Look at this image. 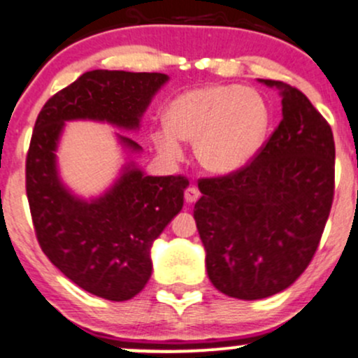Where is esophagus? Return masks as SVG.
<instances>
[{
    "label": "esophagus",
    "instance_id": "obj_1",
    "mask_svg": "<svg viewBox=\"0 0 358 358\" xmlns=\"http://www.w3.org/2000/svg\"><path fill=\"white\" fill-rule=\"evenodd\" d=\"M199 190H197V187H188L187 190H185V200H187V203H194L195 200L199 199Z\"/></svg>",
    "mask_w": 358,
    "mask_h": 358
}]
</instances>
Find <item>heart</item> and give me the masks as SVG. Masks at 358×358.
Segmentation results:
<instances>
[{
  "label": "heart",
  "mask_w": 358,
  "mask_h": 358,
  "mask_svg": "<svg viewBox=\"0 0 358 358\" xmlns=\"http://www.w3.org/2000/svg\"><path fill=\"white\" fill-rule=\"evenodd\" d=\"M166 122L151 131L152 144L164 158H182L183 139L195 143V156L206 170L231 175L260 152L272 113L257 90L212 83L176 96L166 110Z\"/></svg>",
  "instance_id": "obj_1"
}]
</instances>
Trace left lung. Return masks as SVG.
I'll list each match as a JSON object with an SVG mask.
<instances>
[{
    "label": "left lung",
    "mask_w": 358,
    "mask_h": 358,
    "mask_svg": "<svg viewBox=\"0 0 358 358\" xmlns=\"http://www.w3.org/2000/svg\"><path fill=\"white\" fill-rule=\"evenodd\" d=\"M277 88L282 120L248 166L202 178L194 217L219 292L257 301L282 292L313 260L335 192V141L297 88Z\"/></svg>",
    "instance_id": "left-lung-1"
}]
</instances>
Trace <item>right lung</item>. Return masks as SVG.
I'll return each instance as SVG.
<instances>
[{
  "mask_svg": "<svg viewBox=\"0 0 358 358\" xmlns=\"http://www.w3.org/2000/svg\"><path fill=\"white\" fill-rule=\"evenodd\" d=\"M170 78L163 73L95 69L47 100L27 155V197L45 257L93 296L129 301L148 284L155 239L182 210L185 176H151L132 156L143 148L117 134L129 156L101 195L83 199L61 180L57 148L66 122H107L137 131L152 96Z\"/></svg>",
  "mask_w": 358,
  "mask_h": 358,
  "instance_id": "right-lung-1",
  "label": "right lung"
}]
</instances>
